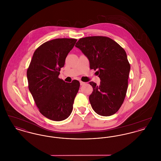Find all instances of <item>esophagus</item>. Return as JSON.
Masks as SVG:
<instances>
[{"label":"esophagus","mask_w":161,"mask_h":161,"mask_svg":"<svg viewBox=\"0 0 161 161\" xmlns=\"http://www.w3.org/2000/svg\"><path fill=\"white\" fill-rule=\"evenodd\" d=\"M80 83L81 86H83V85L85 84V83H84V82H83V81H80Z\"/></svg>","instance_id":"esophagus-1"}]
</instances>
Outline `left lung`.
<instances>
[{
	"mask_svg": "<svg viewBox=\"0 0 161 161\" xmlns=\"http://www.w3.org/2000/svg\"><path fill=\"white\" fill-rule=\"evenodd\" d=\"M75 46L88 58L90 68L97 70L99 85L89 82V101L98 115L115 114L122 106L128 87L130 65L125 50L112 38L91 36L80 38Z\"/></svg>",
	"mask_w": 161,
	"mask_h": 161,
	"instance_id": "left-lung-1",
	"label": "left lung"
}]
</instances>
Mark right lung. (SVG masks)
Masks as SVG:
<instances>
[{"label":"right lung","mask_w":161,"mask_h":161,"mask_svg":"<svg viewBox=\"0 0 161 161\" xmlns=\"http://www.w3.org/2000/svg\"><path fill=\"white\" fill-rule=\"evenodd\" d=\"M77 40L55 38L43 43L34 53L27 69L28 88L39 112L53 121H61L69 117L80 88L78 80L70 83L58 78Z\"/></svg>","instance_id":"obj_1"}]
</instances>
